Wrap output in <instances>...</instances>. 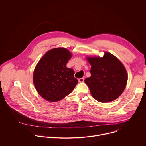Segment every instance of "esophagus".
<instances>
[{
    "label": "esophagus",
    "mask_w": 146,
    "mask_h": 146,
    "mask_svg": "<svg viewBox=\"0 0 146 146\" xmlns=\"http://www.w3.org/2000/svg\"><path fill=\"white\" fill-rule=\"evenodd\" d=\"M84 78H79V79H78V81H79V82H80V83H81V82H84Z\"/></svg>",
    "instance_id": "34e87169"
}]
</instances>
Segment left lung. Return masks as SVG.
Wrapping results in <instances>:
<instances>
[{
  "label": "left lung",
  "mask_w": 146,
  "mask_h": 146,
  "mask_svg": "<svg viewBox=\"0 0 146 146\" xmlns=\"http://www.w3.org/2000/svg\"><path fill=\"white\" fill-rule=\"evenodd\" d=\"M91 64V76L84 82L92 96L101 102L117 99L124 92L128 80L127 71L114 56L109 52L99 57H87Z\"/></svg>",
  "instance_id": "left-lung-1"
}]
</instances>
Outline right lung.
<instances>
[{"mask_svg": "<svg viewBox=\"0 0 146 146\" xmlns=\"http://www.w3.org/2000/svg\"><path fill=\"white\" fill-rule=\"evenodd\" d=\"M72 56L67 49L58 48L47 52L36 66L33 83L39 94L56 102L70 94L78 83L74 71L66 67Z\"/></svg>", "mask_w": 146, "mask_h": 146, "instance_id": "right-lung-1", "label": "right lung"}]
</instances>
